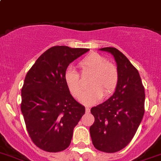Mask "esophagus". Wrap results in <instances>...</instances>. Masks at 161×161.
I'll return each instance as SVG.
<instances>
[{
	"mask_svg": "<svg viewBox=\"0 0 161 161\" xmlns=\"http://www.w3.org/2000/svg\"><path fill=\"white\" fill-rule=\"evenodd\" d=\"M90 108H88V107H86V113H89L90 112Z\"/></svg>",
	"mask_w": 161,
	"mask_h": 161,
	"instance_id": "obj_1",
	"label": "esophagus"
}]
</instances>
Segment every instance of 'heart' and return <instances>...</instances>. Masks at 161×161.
I'll list each match as a JSON object with an SVG mask.
<instances>
[{
	"label": "heart",
	"mask_w": 161,
	"mask_h": 161,
	"mask_svg": "<svg viewBox=\"0 0 161 161\" xmlns=\"http://www.w3.org/2000/svg\"><path fill=\"white\" fill-rule=\"evenodd\" d=\"M82 76L91 75V87L81 96L80 101L86 105H92L100 100L103 96L108 97L115 91L119 82V71L116 66L104 56L91 53L79 63ZM65 82L68 90L75 98H79L83 91V83L76 70L68 67L65 71Z\"/></svg>",
	"instance_id": "1"
}]
</instances>
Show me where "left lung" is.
I'll list each match as a JSON object with an SVG mask.
<instances>
[{"mask_svg":"<svg viewBox=\"0 0 161 161\" xmlns=\"http://www.w3.org/2000/svg\"><path fill=\"white\" fill-rule=\"evenodd\" d=\"M114 56L119 71L115 93L91 109L95 122L90 127L93 145L113 153L129 144L144 114L145 93L138 70L122 52L114 47L100 49Z\"/></svg>","mask_w":161,"mask_h":161,"instance_id":"1","label":"left lung"}]
</instances>
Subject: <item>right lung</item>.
<instances>
[{
	"label": "right lung",
	"instance_id": "right-lung-1",
	"mask_svg": "<svg viewBox=\"0 0 161 161\" xmlns=\"http://www.w3.org/2000/svg\"><path fill=\"white\" fill-rule=\"evenodd\" d=\"M89 49L56 46L45 51L25 78L21 110L26 129L37 147L49 153L67 148L85 107L73 98L64 79L74 60Z\"/></svg>",
	"mask_w": 161,
	"mask_h": 161
}]
</instances>
